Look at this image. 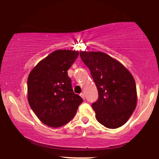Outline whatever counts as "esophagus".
<instances>
[{
	"label": "esophagus",
	"instance_id": "obj_1",
	"mask_svg": "<svg viewBox=\"0 0 159 159\" xmlns=\"http://www.w3.org/2000/svg\"><path fill=\"white\" fill-rule=\"evenodd\" d=\"M80 96H81V98L83 99H85V94H84V93H81V94H80Z\"/></svg>",
	"mask_w": 159,
	"mask_h": 159
}]
</instances>
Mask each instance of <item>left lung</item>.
I'll return each instance as SVG.
<instances>
[{"label": "left lung", "mask_w": 159, "mask_h": 159, "mask_svg": "<svg viewBox=\"0 0 159 159\" xmlns=\"http://www.w3.org/2000/svg\"><path fill=\"white\" fill-rule=\"evenodd\" d=\"M80 53L98 91V100L92 104L96 119L106 128L123 126L137 106L136 85L132 74L120 61L105 53Z\"/></svg>", "instance_id": "8db88e82"}]
</instances>
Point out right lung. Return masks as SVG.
Instances as JSON below:
<instances>
[{"mask_svg":"<svg viewBox=\"0 0 159 159\" xmlns=\"http://www.w3.org/2000/svg\"><path fill=\"white\" fill-rule=\"evenodd\" d=\"M78 55L76 50H55L39 61L28 76V102L39 120L50 127L68 124L83 102L74 94L68 75Z\"/></svg>","mask_w":159,"mask_h":159,"instance_id":"1","label":"right lung"}]
</instances>
